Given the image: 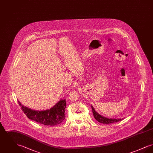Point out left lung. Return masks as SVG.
I'll use <instances>...</instances> for the list:
<instances>
[{
  "instance_id": "8db88e82",
  "label": "left lung",
  "mask_w": 153,
  "mask_h": 153,
  "mask_svg": "<svg viewBox=\"0 0 153 153\" xmlns=\"http://www.w3.org/2000/svg\"><path fill=\"white\" fill-rule=\"evenodd\" d=\"M91 108L92 110V112H93V115L95 117V119L97 120L99 123H101L102 124H111L113 123H115L119 122L122 120H123L124 118L122 119H112V118H107L105 117L102 116L101 115H100L98 112H97L95 111L94 107L91 105Z\"/></svg>"
}]
</instances>
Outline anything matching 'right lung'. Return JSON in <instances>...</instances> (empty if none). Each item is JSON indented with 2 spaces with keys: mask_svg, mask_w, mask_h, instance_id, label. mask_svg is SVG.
Returning a JSON list of instances; mask_svg holds the SVG:
<instances>
[{
  "mask_svg": "<svg viewBox=\"0 0 153 153\" xmlns=\"http://www.w3.org/2000/svg\"><path fill=\"white\" fill-rule=\"evenodd\" d=\"M21 109L27 117L45 126H56L62 123L65 118L66 100L61 99L51 109L38 111L29 108L18 101Z\"/></svg>",
  "mask_w": 153,
  "mask_h": 153,
  "instance_id": "obj_1",
  "label": "right lung"
}]
</instances>
